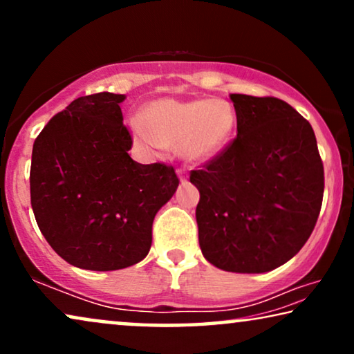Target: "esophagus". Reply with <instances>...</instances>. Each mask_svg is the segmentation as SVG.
<instances>
[{
  "instance_id": "obj_1",
  "label": "esophagus",
  "mask_w": 354,
  "mask_h": 354,
  "mask_svg": "<svg viewBox=\"0 0 354 354\" xmlns=\"http://www.w3.org/2000/svg\"><path fill=\"white\" fill-rule=\"evenodd\" d=\"M177 176H178V178H180L182 182H185L187 180V171L185 169H177Z\"/></svg>"
}]
</instances>
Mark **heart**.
I'll list each match as a JSON object with an SVG mask.
<instances>
[{"mask_svg": "<svg viewBox=\"0 0 354 354\" xmlns=\"http://www.w3.org/2000/svg\"><path fill=\"white\" fill-rule=\"evenodd\" d=\"M236 124L235 111L225 100H158L130 122L133 138L145 149L177 148L192 162L219 156L229 145Z\"/></svg>", "mask_w": 354, "mask_h": 354, "instance_id": "obj_1", "label": "heart"}]
</instances>
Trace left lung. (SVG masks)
<instances>
[{
    "label": "left lung",
    "mask_w": 354,
    "mask_h": 354,
    "mask_svg": "<svg viewBox=\"0 0 354 354\" xmlns=\"http://www.w3.org/2000/svg\"><path fill=\"white\" fill-rule=\"evenodd\" d=\"M236 137L190 182L203 256L227 272H269L313 234L324 166L311 124L274 96L230 95Z\"/></svg>",
    "instance_id": "left-lung-1"
}]
</instances>
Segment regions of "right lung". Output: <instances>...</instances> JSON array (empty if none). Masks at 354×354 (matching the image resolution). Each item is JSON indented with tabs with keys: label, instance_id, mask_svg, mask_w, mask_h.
I'll return each mask as SVG.
<instances>
[{
	"label": "right lung",
	"instance_id": "obj_1",
	"mask_svg": "<svg viewBox=\"0 0 354 354\" xmlns=\"http://www.w3.org/2000/svg\"><path fill=\"white\" fill-rule=\"evenodd\" d=\"M125 95L80 96L45 125L33 143L30 201L37 224L67 263L118 270L151 248L156 212L178 187L172 166L129 156Z\"/></svg>",
	"mask_w": 354,
	"mask_h": 354
}]
</instances>
